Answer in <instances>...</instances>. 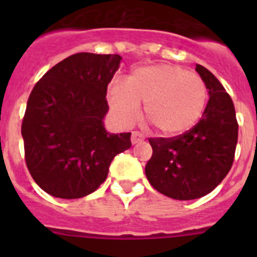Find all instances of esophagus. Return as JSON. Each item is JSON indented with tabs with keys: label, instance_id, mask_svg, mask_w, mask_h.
<instances>
[{
	"label": "esophagus",
	"instance_id": "esophagus-1",
	"mask_svg": "<svg viewBox=\"0 0 257 257\" xmlns=\"http://www.w3.org/2000/svg\"><path fill=\"white\" fill-rule=\"evenodd\" d=\"M144 140V136H143V134H140L139 131H134L133 134H131V143L133 144H138V143L143 142Z\"/></svg>",
	"mask_w": 257,
	"mask_h": 257
}]
</instances>
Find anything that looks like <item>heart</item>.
<instances>
[{"instance_id": "1", "label": "heart", "mask_w": 257, "mask_h": 257, "mask_svg": "<svg viewBox=\"0 0 257 257\" xmlns=\"http://www.w3.org/2000/svg\"><path fill=\"white\" fill-rule=\"evenodd\" d=\"M108 100L122 123H131L144 105L145 123L170 138L196 126L205 112L207 87L201 77L179 65H148L133 70L123 86L109 88Z\"/></svg>"}]
</instances>
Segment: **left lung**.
Instances as JSON below:
<instances>
[{"mask_svg": "<svg viewBox=\"0 0 257 257\" xmlns=\"http://www.w3.org/2000/svg\"><path fill=\"white\" fill-rule=\"evenodd\" d=\"M196 70L208 90V103L198 123L174 138H149L153 149L145 166L152 187L180 201L201 198L230 171L238 140L234 104L219 79L205 67Z\"/></svg>", "mask_w": 257, "mask_h": 257, "instance_id": "left-lung-1", "label": "left lung"}]
</instances>
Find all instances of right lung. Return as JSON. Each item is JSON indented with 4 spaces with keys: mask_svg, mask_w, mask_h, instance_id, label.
Returning a JSON list of instances; mask_svg holds the SVG:
<instances>
[{
    "mask_svg": "<svg viewBox=\"0 0 257 257\" xmlns=\"http://www.w3.org/2000/svg\"><path fill=\"white\" fill-rule=\"evenodd\" d=\"M121 59L78 52L32 90L22 123L24 156L33 180L50 196L76 199L95 192L113 158L131 147V133L109 134L103 123L106 88Z\"/></svg>",
    "mask_w": 257,
    "mask_h": 257,
    "instance_id": "add662e5",
    "label": "right lung"
}]
</instances>
